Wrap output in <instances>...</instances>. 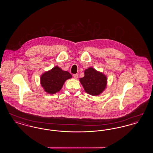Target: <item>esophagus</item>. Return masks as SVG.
Masks as SVG:
<instances>
[{"instance_id": "obj_1", "label": "esophagus", "mask_w": 153, "mask_h": 153, "mask_svg": "<svg viewBox=\"0 0 153 153\" xmlns=\"http://www.w3.org/2000/svg\"><path fill=\"white\" fill-rule=\"evenodd\" d=\"M73 77L75 79H77L78 77H79V75H78V74H75L73 75Z\"/></svg>"}]
</instances>
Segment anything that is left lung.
Returning a JSON list of instances; mask_svg holds the SVG:
<instances>
[{"mask_svg":"<svg viewBox=\"0 0 153 153\" xmlns=\"http://www.w3.org/2000/svg\"><path fill=\"white\" fill-rule=\"evenodd\" d=\"M80 81L84 91L92 96L100 95L107 85L106 75L92 67H89L84 71V77L80 78Z\"/></svg>","mask_w":153,"mask_h":153,"instance_id":"1","label":"left lung"}]
</instances>
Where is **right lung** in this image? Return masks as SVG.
<instances>
[{
  "label": "right lung",
  "instance_id": "1",
  "mask_svg": "<svg viewBox=\"0 0 153 153\" xmlns=\"http://www.w3.org/2000/svg\"><path fill=\"white\" fill-rule=\"evenodd\" d=\"M72 77L71 74L68 71H63L58 66H56L41 75L40 82L46 93L55 94L61 89L66 80Z\"/></svg>",
  "mask_w": 153,
  "mask_h": 153
}]
</instances>
